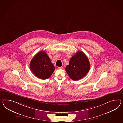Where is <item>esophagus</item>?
Masks as SVG:
<instances>
[{
    "mask_svg": "<svg viewBox=\"0 0 123 123\" xmlns=\"http://www.w3.org/2000/svg\"><path fill=\"white\" fill-rule=\"evenodd\" d=\"M63 68V67L62 66V67H58V69H62Z\"/></svg>",
    "mask_w": 123,
    "mask_h": 123,
    "instance_id": "1",
    "label": "esophagus"
}]
</instances>
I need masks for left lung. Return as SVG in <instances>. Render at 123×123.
Returning a JSON list of instances; mask_svg holds the SVG:
<instances>
[{"label":"left lung","mask_w":123,"mask_h":123,"mask_svg":"<svg viewBox=\"0 0 123 123\" xmlns=\"http://www.w3.org/2000/svg\"><path fill=\"white\" fill-rule=\"evenodd\" d=\"M90 66L87 57L84 53L79 51L69 60V65L66 66V71L70 79L77 81L86 75Z\"/></svg>","instance_id":"1"}]
</instances>
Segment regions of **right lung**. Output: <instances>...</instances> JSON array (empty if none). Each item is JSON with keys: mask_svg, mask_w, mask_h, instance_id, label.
I'll use <instances>...</instances> for the list:
<instances>
[{"mask_svg": "<svg viewBox=\"0 0 123 123\" xmlns=\"http://www.w3.org/2000/svg\"><path fill=\"white\" fill-rule=\"evenodd\" d=\"M30 68L32 73L41 79L49 78L55 69L49 57L44 51L39 52L32 58Z\"/></svg>", "mask_w": 123, "mask_h": 123, "instance_id": "add662e5", "label": "right lung"}]
</instances>
